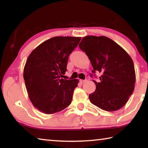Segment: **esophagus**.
Listing matches in <instances>:
<instances>
[{"label":"esophagus","mask_w":148,"mask_h":148,"mask_svg":"<svg viewBox=\"0 0 148 148\" xmlns=\"http://www.w3.org/2000/svg\"><path fill=\"white\" fill-rule=\"evenodd\" d=\"M79 82H80V83H81V84H84V82H86V79H80Z\"/></svg>","instance_id":"34e87169"}]
</instances>
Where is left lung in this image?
<instances>
[{
  "instance_id": "left-lung-1",
  "label": "left lung",
  "mask_w": 148,
  "mask_h": 148,
  "mask_svg": "<svg viewBox=\"0 0 148 148\" xmlns=\"http://www.w3.org/2000/svg\"><path fill=\"white\" fill-rule=\"evenodd\" d=\"M86 52L95 71L101 73L90 102L108 112L124 106L133 92L136 74L133 61L124 49L108 37L87 36L79 44Z\"/></svg>"
}]
</instances>
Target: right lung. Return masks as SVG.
<instances>
[{"mask_svg":"<svg viewBox=\"0 0 148 148\" xmlns=\"http://www.w3.org/2000/svg\"><path fill=\"white\" fill-rule=\"evenodd\" d=\"M81 37L56 36L37 46L27 59L23 78L30 101L39 111L51 114L71 104L79 80L62 78L69 55Z\"/></svg>","mask_w":148,"mask_h":148,"instance_id":"add662e5","label":"right lung"}]
</instances>
